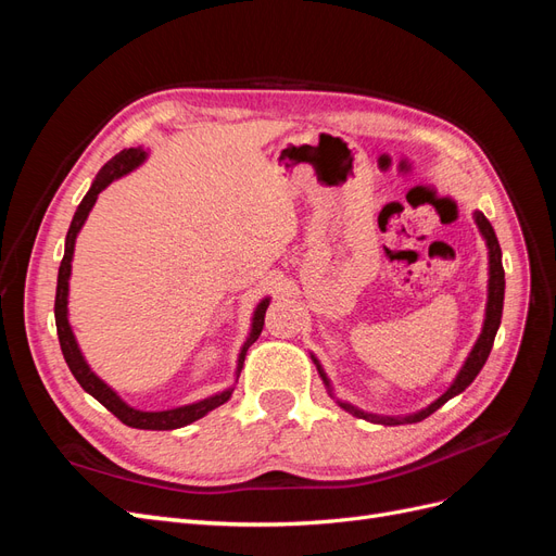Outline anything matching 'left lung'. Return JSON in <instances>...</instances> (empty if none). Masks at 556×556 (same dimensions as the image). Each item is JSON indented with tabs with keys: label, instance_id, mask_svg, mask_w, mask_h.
Segmentation results:
<instances>
[{
	"label": "left lung",
	"instance_id": "1",
	"mask_svg": "<svg viewBox=\"0 0 556 556\" xmlns=\"http://www.w3.org/2000/svg\"><path fill=\"white\" fill-rule=\"evenodd\" d=\"M473 217H476V225H478V229H480V233H482V239H484V243H486V250H490V252H486V255H490V280H486V308H484L482 331H480V336H478L476 345L470 348L468 357H466L464 366L459 368L457 378L452 380V384L447 387V390H445L439 399H435L433 403H429V406H427V408H422V410L410 413V415H403V417L376 415V413H366V410H362V408H357V406H352V403H348V401L336 399V396H333V387H331V382H329V378H327V374H325L323 364L317 362V357H315V355H311V357H313V362H315V366H317V374H319V378H323V382H325V387H327L329 396H331V399H336V403H339V406H341L343 410H348L350 415L362 417V419H368V422H376V425H384V427L422 422L425 417H429L431 413L439 410V408L443 406V403H447L452 396L462 394V392L466 390V387H468L470 382H473V380H476V376L480 374V368L484 366L486 357H490L492 345H494V339H496V331H498V325H501V315H503V294H506V274H503V264H501V245H498V239H496V233H494V227L490 225V220H486L484 213H480V211H476V213H473Z\"/></svg>",
	"mask_w": 556,
	"mask_h": 556
}]
</instances>
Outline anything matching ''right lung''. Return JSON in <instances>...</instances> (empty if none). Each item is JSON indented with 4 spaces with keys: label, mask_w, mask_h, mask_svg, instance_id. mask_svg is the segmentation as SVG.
Returning <instances> with one entry per match:
<instances>
[{
    "label": "right lung",
    "mask_w": 556,
    "mask_h": 556,
    "mask_svg": "<svg viewBox=\"0 0 556 556\" xmlns=\"http://www.w3.org/2000/svg\"><path fill=\"white\" fill-rule=\"evenodd\" d=\"M148 157V150H143L141 146L139 148H125L117 153L113 160H109L102 172L97 174V178L92 180L88 194L83 197V201L78 204L76 213H74V220L70 225V231H66V241H64V257H62V264H60V271H58V292H55V325H58V339H60V348H62V355H64V362L66 366H70V371L74 374V378L78 380V384L86 390L90 396H94L99 403H102L104 408H109L117 419H121L123 425L127 427H134V429H150V431H169V429H180L185 425H192L197 422L199 417L208 415L213 408L223 406V403L229 401L231 392H233V384L227 387V390L217 392L213 396H206L201 401H194V403H188V406H178V408H169V410H139L129 406L127 401L121 399V394H117L113 387H109L102 378H99L90 364L86 362V357H83V352L78 348V341L74 336V329L70 325V278H72V260H74V248H76V237L78 231L83 229V225H86L88 215L94 206V201L99 197V192L106 190L109 185L117 178L127 176L129 172L137 169V166H141ZM268 296H264L255 313H252V325H250V333L248 339L239 352V364H237V380H239V374L243 368V359H245V352L248 348L255 343L260 339L262 333V327H264V313L268 308Z\"/></svg>",
    "instance_id": "1"
}]
</instances>
